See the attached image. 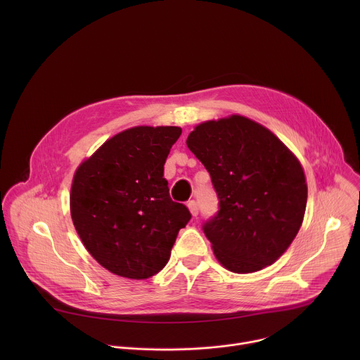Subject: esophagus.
Masks as SVG:
<instances>
[{"mask_svg":"<svg viewBox=\"0 0 360 360\" xmlns=\"http://www.w3.org/2000/svg\"><path fill=\"white\" fill-rule=\"evenodd\" d=\"M188 208H189L192 217H198L199 208H198V203H196L195 200H189V202H188Z\"/></svg>","mask_w":360,"mask_h":360,"instance_id":"34e87169","label":"esophagus"}]
</instances>
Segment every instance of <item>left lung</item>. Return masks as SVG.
<instances>
[{"label": "left lung", "mask_w": 360, "mask_h": 360, "mask_svg": "<svg viewBox=\"0 0 360 360\" xmlns=\"http://www.w3.org/2000/svg\"><path fill=\"white\" fill-rule=\"evenodd\" d=\"M186 145L219 199L202 226L218 261L236 274L272 265L303 221L307 186L299 161L269 129L239 115L198 125Z\"/></svg>", "instance_id": "obj_1"}]
</instances>
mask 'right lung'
Returning a JSON list of instances; mask_svg holds the SVG:
<instances>
[{
  "instance_id": "right-lung-1",
  "label": "right lung",
  "mask_w": 360,
  "mask_h": 360,
  "mask_svg": "<svg viewBox=\"0 0 360 360\" xmlns=\"http://www.w3.org/2000/svg\"><path fill=\"white\" fill-rule=\"evenodd\" d=\"M178 127H135L108 139L75 172L74 226L92 258L110 272L146 279L169 261L191 219L169 196L164 165Z\"/></svg>"
}]
</instances>
